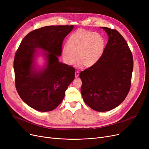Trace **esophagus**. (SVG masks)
Listing matches in <instances>:
<instances>
[{"mask_svg":"<svg viewBox=\"0 0 149 149\" xmlns=\"http://www.w3.org/2000/svg\"><path fill=\"white\" fill-rule=\"evenodd\" d=\"M79 70H77V71H75V77H78L79 76Z\"/></svg>","mask_w":149,"mask_h":149,"instance_id":"34e87169","label":"esophagus"}]
</instances>
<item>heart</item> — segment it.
I'll return each mask as SVG.
<instances>
[{"mask_svg": "<svg viewBox=\"0 0 149 149\" xmlns=\"http://www.w3.org/2000/svg\"><path fill=\"white\" fill-rule=\"evenodd\" d=\"M105 43L100 35L84 29H79L69 36L63 55L69 65L78 60L84 67L94 65L100 60L104 49Z\"/></svg>", "mask_w": 149, "mask_h": 149, "instance_id": "1", "label": "heart"}]
</instances>
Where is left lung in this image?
<instances>
[{
	"label": "left lung",
	"mask_w": 149,
	"mask_h": 149,
	"mask_svg": "<svg viewBox=\"0 0 149 149\" xmlns=\"http://www.w3.org/2000/svg\"><path fill=\"white\" fill-rule=\"evenodd\" d=\"M109 36L100 60L80 74L85 103L98 112L119 106L130 89L134 60L127 43L115 29L102 27Z\"/></svg>",
	"instance_id": "left-lung-1"
}]
</instances>
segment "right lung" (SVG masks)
I'll return each instance as SVG.
<instances>
[{
  "label": "right lung",
  "instance_id": "1",
  "mask_svg": "<svg viewBox=\"0 0 149 149\" xmlns=\"http://www.w3.org/2000/svg\"><path fill=\"white\" fill-rule=\"evenodd\" d=\"M73 28V25H53L34 29L23 38L15 54V88L22 100L36 111L48 112L56 109L75 79V68L58 59L63 42ZM36 48L47 52V66L40 71L33 67Z\"/></svg>",
  "mask_w": 149,
  "mask_h": 149
}]
</instances>
